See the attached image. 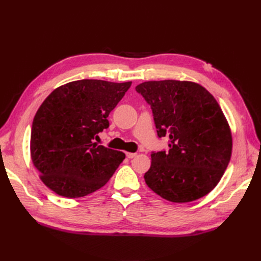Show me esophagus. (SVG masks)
Listing matches in <instances>:
<instances>
[{"label":"esophagus","mask_w":261,"mask_h":261,"mask_svg":"<svg viewBox=\"0 0 261 261\" xmlns=\"http://www.w3.org/2000/svg\"><path fill=\"white\" fill-rule=\"evenodd\" d=\"M135 155H136V153H131V152H127V153H126V156H127L128 159H133Z\"/></svg>","instance_id":"obj_1"}]
</instances>
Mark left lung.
Returning <instances> with one entry per match:
<instances>
[{
  "label": "left lung",
  "instance_id": "obj_1",
  "mask_svg": "<svg viewBox=\"0 0 261 261\" xmlns=\"http://www.w3.org/2000/svg\"><path fill=\"white\" fill-rule=\"evenodd\" d=\"M152 110L168 151L151 152L148 187L162 198L186 203L206 196L221 180L231 154V133L214 96L190 81H146L136 86Z\"/></svg>",
  "mask_w": 261,
  "mask_h": 261
}]
</instances>
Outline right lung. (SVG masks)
<instances>
[{
  "mask_svg": "<svg viewBox=\"0 0 261 261\" xmlns=\"http://www.w3.org/2000/svg\"><path fill=\"white\" fill-rule=\"evenodd\" d=\"M132 82L84 79L54 90L38 109L31 155L40 179L57 195L80 198L101 188L125 159L93 140Z\"/></svg>",
  "mask_w": 261,
  "mask_h": 261,
  "instance_id": "add662e5",
  "label": "right lung"
}]
</instances>
